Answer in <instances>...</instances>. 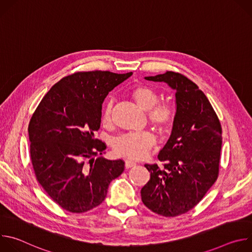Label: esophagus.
I'll return each mask as SVG.
<instances>
[{
  "label": "esophagus",
  "instance_id": "esophagus-1",
  "mask_svg": "<svg viewBox=\"0 0 252 252\" xmlns=\"http://www.w3.org/2000/svg\"><path fill=\"white\" fill-rule=\"evenodd\" d=\"M125 165H126V168H130V167H132V166L135 165V162L130 161V160H126V161H125Z\"/></svg>",
  "mask_w": 252,
  "mask_h": 252
}]
</instances>
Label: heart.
I'll list each match as a JSON object with an SVG mask.
<instances>
[{"instance_id":"heart-1","label":"heart","mask_w":252,"mask_h":252,"mask_svg":"<svg viewBox=\"0 0 252 252\" xmlns=\"http://www.w3.org/2000/svg\"><path fill=\"white\" fill-rule=\"evenodd\" d=\"M132 97L142 110L148 112L150 123L160 131L169 129L173 123V111L165 103H158L159 96L156 91L147 87L138 86L133 89ZM113 101L107 100L101 110V122L109 125L112 121ZM155 136L148 131L139 133H126L113 140L115 153L122 158L136 160L145 158L155 146Z\"/></svg>"}]
</instances>
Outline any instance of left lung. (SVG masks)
<instances>
[{
  "instance_id": "1",
  "label": "left lung",
  "mask_w": 252,
  "mask_h": 252,
  "mask_svg": "<svg viewBox=\"0 0 252 252\" xmlns=\"http://www.w3.org/2000/svg\"><path fill=\"white\" fill-rule=\"evenodd\" d=\"M145 79L175 91L176 111L158 157L163 166L145 164L151 178L140 190L141 200L155 213L173 218L193 208L218 179L221 126L206 95L184 75L166 71Z\"/></svg>"
}]
</instances>
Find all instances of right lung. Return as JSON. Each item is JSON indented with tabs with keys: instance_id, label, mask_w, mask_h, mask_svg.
I'll list each match as a JSON object with an SVG mask.
<instances>
[{
	"instance_id": "obj_1",
	"label": "right lung",
	"mask_w": 252,
	"mask_h": 252,
	"mask_svg": "<svg viewBox=\"0 0 252 252\" xmlns=\"http://www.w3.org/2000/svg\"><path fill=\"white\" fill-rule=\"evenodd\" d=\"M132 73L79 71L63 78L41 100L29 124L30 152L39 184L62 208L82 213L99 205L113 179L125 169L122 159L101 155L94 138L101 104Z\"/></svg>"
}]
</instances>
